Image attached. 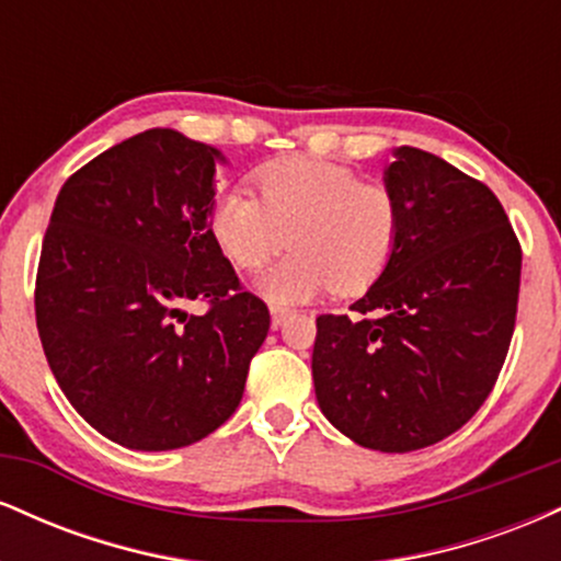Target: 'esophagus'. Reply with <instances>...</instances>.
I'll return each instance as SVG.
<instances>
[{"label":"esophagus","instance_id":"obj_1","mask_svg":"<svg viewBox=\"0 0 561 561\" xmlns=\"http://www.w3.org/2000/svg\"><path fill=\"white\" fill-rule=\"evenodd\" d=\"M293 317V311H289V308H282V306H272V327L274 330H279L282 324H285V321Z\"/></svg>","mask_w":561,"mask_h":561}]
</instances>
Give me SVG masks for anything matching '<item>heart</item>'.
<instances>
[{
  "label": "heart",
  "mask_w": 561,
  "mask_h": 561,
  "mask_svg": "<svg viewBox=\"0 0 561 561\" xmlns=\"http://www.w3.org/2000/svg\"><path fill=\"white\" fill-rule=\"evenodd\" d=\"M259 197L229 190L210 208L208 229L231 266L255 272L289 242L259 289L276 306L334 289L358 295L382 276L401 240V199L356 169L289 156L253 173Z\"/></svg>",
  "instance_id": "b5f03b06"
}]
</instances>
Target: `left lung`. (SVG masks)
<instances>
[{
	"mask_svg": "<svg viewBox=\"0 0 561 561\" xmlns=\"http://www.w3.org/2000/svg\"><path fill=\"white\" fill-rule=\"evenodd\" d=\"M385 184L401 199V240L353 319H317L311 366L340 433L409 454L465 427L491 396L517 321L523 248L499 197L443 158L398 147Z\"/></svg>",
	"mask_w": 561,
	"mask_h": 561,
	"instance_id": "8db88e82",
	"label": "left lung"
}]
</instances>
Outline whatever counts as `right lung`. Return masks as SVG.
I'll return each instance as SVG.
<instances>
[{"label":"right lung","instance_id":"obj_1","mask_svg":"<svg viewBox=\"0 0 561 561\" xmlns=\"http://www.w3.org/2000/svg\"><path fill=\"white\" fill-rule=\"evenodd\" d=\"M221 152L173 128L121 141L62 184L36 272L49 369L96 433L173 450L234 414L268 308L208 229ZM209 306L203 318L186 301Z\"/></svg>","mask_w":561,"mask_h":561}]
</instances>
